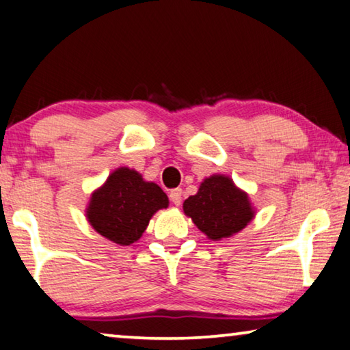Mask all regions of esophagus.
<instances>
[{
  "mask_svg": "<svg viewBox=\"0 0 350 350\" xmlns=\"http://www.w3.org/2000/svg\"><path fill=\"white\" fill-rule=\"evenodd\" d=\"M181 196H183V191L178 187V189H174V191H170L169 198L175 206H180L181 204Z\"/></svg>",
  "mask_w": 350,
  "mask_h": 350,
  "instance_id": "1",
  "label": "esophagus"
}]
</instances>
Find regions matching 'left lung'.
Instances as JSON below:
<instances>
[{
  "label": "left lung",
  "mask_w": 350,
  "mask_h": 350,
  "mask_svg": "<svg viewBox=\"0 0 350 350\" xmlns=\"http://www.w3.org/2000/svg\"><path fill=\"white\" fill-rule=\"evenodd\" d=\"M183 211L211 240L231 237L254 219L248 193L226 175L204 178L196 196L185 200Z\"/></svg>",
  "instance_id": "left-lung-1"
}]
</instances>
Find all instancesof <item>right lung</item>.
Wrapping results in <instances>:
<instances>
[{
	"instance_id": "1",
	"label": "right lung",
	"mask_w": 350,
	"mask_h": 350,
	"mask_svg": "<svg viewBox=\"0 0 350 350\" xmlns=\"http://www.w3.org/2000/svg\"><path fill=\"white\" fill-rule=\"evenodd\" d=\"M169 206L163 189L129 167L111 172L91 193L87 219L100 236L121 246L139 240L153 214Z\"/></svg>"
}]
</instances>
